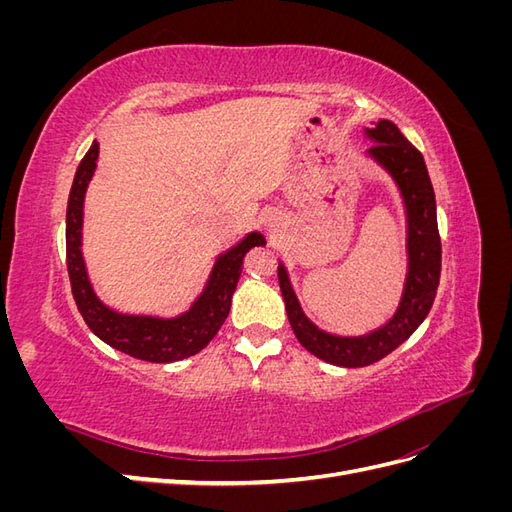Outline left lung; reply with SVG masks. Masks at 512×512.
<instances>
[{
    "label": "left lung",
    "instance_id": "left-lung-1",
    "mask_svg": "<svg viewBox=\"0 0 512 512\" xmlns=\"http://www.w3.org/2000/svg\"><path fill=\"white\" fill-rule=\"evenodd\" d=\"M374 138L369 153L389 168L397 179L408 211V256L410 269L404 299L397 314L382 329L363 337H337L316 329L301 312L299 301L290 288L284 267H277L282 297L290 327L301 346L316 354L318 359L339 367H365L384 359L416 331L425 320L436 299L442 271V243L436 218V194L427 173L423 153L399 132L393 121H378L376 128L367 130Z\"/></svg>",
    "mask_w": 512,
    "mask_h": 512
}]
</instances>
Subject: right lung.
I'll return each mask as SVG.
<instances>
[{
    "instance_id": "add662e5",
    "label": "right lung",
    "mask_w": 512,
    "mask_h": 512,
    "mask_svg": "<svg viewBox=\"0 0 512 512\" xmlns=\"http://www.w3.org/2000/svg\"><path fill=\"white\" fill-rule=\"evenodd\" d=\"M98 160V143L89 147L72 181L66 211V265L70 275L72 297L76 307L104 344L126 352L134 359L149 363H173L203 350L215 333L220 331L228 312L232 292L237 288L243 258L256 245H265L258 232L247 235L237 247H232L211 273L207 290L200 294L188 314L173 320H158L145 316H121L104 307L94 294L85 273L81 256V224H83V198L87 183L94 175Z\"/></svg>"
}]
</instances>
